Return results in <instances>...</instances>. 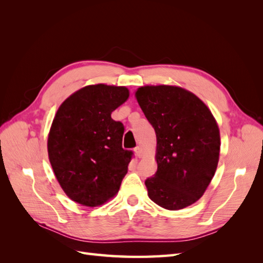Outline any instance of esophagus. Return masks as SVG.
<instances>
[{
	"label": "esophagus",
	"mask_w": 263,
	"mask_h": 263,
	"mask_svg": "<svg viewBox=\"0 0 263 263\" xmlns=\"http://www.w3.org/2000/svg\"><path fill=\"white\" fill-rule=\"evenodd\" d=\"M134 151H135V154H136V156H137L138 158H141V157H142V154H144V153H142V148L139 147V146H137L136 148H135Z\"/></svg>",
	"instance_id": "1"
}]
</instances>
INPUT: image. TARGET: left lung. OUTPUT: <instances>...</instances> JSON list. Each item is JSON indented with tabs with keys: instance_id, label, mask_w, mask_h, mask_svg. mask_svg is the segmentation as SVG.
Returning a JSON list of instances; mask_svg holds the SVG:
<instances>
[{
	"instance_id": "1",
	"label": "left lung",
	"mask_w": 263,
	"mask_h": 263,
	"mask_svg": "<svg viewBox=\"0 0 263 263\" xmlns=\"http://www.w3.org/2000/svg\"><path fill=\"white\" fill-rule=\"evenodd\" d=\"M136 99L157 136L158 169L145 181L148 195L163 209H184L204 194L216 171V121L200 99L182 87L142 86Z\"/></svg>"
}]
</instances>
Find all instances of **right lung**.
<instances>
[{
    "label": "right lung",
    "instance_id": "obj_1",
    "mask_svg": "<svg viewBox=\"0 0 263 263\" xmlns=\"http://www.w3.org/2000/svg\"><path fill=\"white\" fill-rule=\"evenodd\" d=\"M128 97L124 86L87 85L55 114L48 136L49 160L72 201L95 208L118 192L134 153L123 149L124 125L110 114Z\"/></svg>",
    "mask_w": 263,
    "mask_h": 263
}]
</instances>
